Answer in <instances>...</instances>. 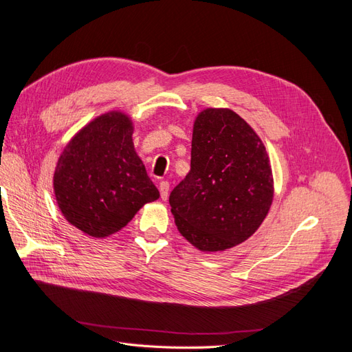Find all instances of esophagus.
<instances>
[{
  "instance_id": "34e87169",
  "label": "esophagus",
  "mask_w": 352,
  "mask_h": 352,
  "mask_svg": "<svg viewBox=\"0 0 352 352\" xmlns=\"http://www.w3.org/2000/svg\"><path fill=\"white\" fill-rule=\"evenodd\" d=\"M168 188H170V185H168L167 180H162V182H160V185H158L160 195H162V199H164V201L168 197Z\"/></svg>"
}]
</instances>
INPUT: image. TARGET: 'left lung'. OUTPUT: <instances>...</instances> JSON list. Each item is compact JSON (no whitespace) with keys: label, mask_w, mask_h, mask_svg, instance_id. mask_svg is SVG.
<instances>
[{"label":"left lung","mask_w":352,"mask_h":352,"mask_svg":"<svg viewBox=\"0 0 352 352\" xmlns=\"http://www.w3.org/2000/svg\"><path fill=\"white\" fill-rule=\"evenodd\" d=\"M274 195L260 136L230 109H204L194 122L190 170L170 194L177 230L202 252L226 251L252 236Z\"/></svg>","instance_id":"left-lung-1"}]
</instances>
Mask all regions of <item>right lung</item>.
<instances>
[{
  "label": "right lung",
  "instance_id": "1",
  "mask_svg": "<svg viewBox=\"0 0 352 352\" xmlns=\"http://www.w3.org/2000/svg\"><path fill=\"white\" fill-rule=\"evenodd\" d=\"M133 120L120 110L95 117L61 151L52 188L61 214L85 235L104 239L160 198L135 151Z\"/></svg>",
  "mask_w": 352,
  "mask_h": 352
}]
</instances>
